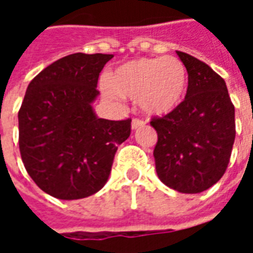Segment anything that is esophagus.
<instances>
[{"instance_id":"34e87169","label":"esophagus","mask_w":253,"mask_h":253,"mask_svg":"<svg viewBox=\"0 0 253 253\" xmlns=\"http://www.w3.org/2000/svg\"><path fill=\"white\" fill-rule=\"evenodd\" d=\"M143 125H145V122L141 121V119H137V118H135V119H132V122H131V128H132V130H135V128L143 126Z\"/></svg>"}]
</instances>
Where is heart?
<instances>
[{
    "mask_svg": "<svg viewBox=\"0 0 253 253\" xmlns=\"http://www.w3.org/2000/svg\"><path fill=\"white\" fill-rule=\"evenodd\" d=\"M188 76L184 63L175 57L141 58L111 73L104 93L108 99L121 96L137 101L148 115H165L180 104Z\"/></svg>",
    "mask_w": 253,
    "mask_h": 253,
    "instance_id": "obj_1",
    "label": "heart"
}]
</instances>
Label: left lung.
Returning a JSON list of instances; mask_svg holds the SVG:
<instances>
[{
    "instance_id": "1",
    "label": "left lung",
    "mask_w": 253,
    "mask_h": 253,
    "mask_svg": "<svg viewBox=\"0 0 253 253\" xmlns=\"http://www.w3.org/2000/svg\"><path fill=\"white\" fill-rule=\"evenodd\" d=\"M176 52L188 73V88L175 110L150 121L159 138L156 172L172 190L198 194L228 168L236 137L234 105L221 76L190 54Z\"/></svg>"
}]
</instances>
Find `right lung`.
<instances>
[{
  "instance_id": "1",
  "label": "right lung",
  "mask_w": 253,
  "mask_h": 253,
  "mask_svg": "<svg viewBox=\"0 0 253 253\" xmlns=\"http://www.w3.org/2000/svg\"><path fill=\"white\" fill-rule=\"evenodd\" d=\"M114 55L76 52L43 69L28 85L19 111V148L31 179L48 195L73 201L108 180L131 119L97 118V80Z\"/></svg>"
}]
</instances>
